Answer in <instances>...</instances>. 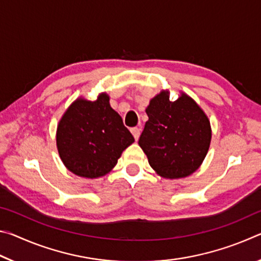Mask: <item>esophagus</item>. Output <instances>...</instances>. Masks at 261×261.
I'll use <instances>...</instances> for the list:
<instances>
[{
	"mask_svg": "<svg viewBox=\"0 0 261 261\" xmlns=\"http://www.w3.org/2000/svg\"><path fill=\"white\" fill-rule=\"evenodd\" d=\"M131 134L134 135L136 140H138L139 136H140V129H139V127H132V129H131Z\"/></svg>",
	"mask_w": 261,
	"mask_h": 261,
	"instance_id": "esophagus-1",
	"label": "esophagus"
}]
</instances>
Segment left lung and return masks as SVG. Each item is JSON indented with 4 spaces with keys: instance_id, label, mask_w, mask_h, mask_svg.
Wrapping results in <instances>:
<instances>
[{
    "instance_id": "left-lung-1",
    "label": "left lung",
    "mask_w": 261,
    "mask_h": 261,
    "mask_svg": "<svg viewBox=\"0 0 261 261\" xmlns=\"http://www.w3.org/2000/svg\"><path fill=\"white\" fill-rule=\"evenodd\" d=\"M148 121L139 146L158 175L183 178L194 173L208 152L212 130L208 117L196 101L180 93L175 101L161 91L146 108Z\"/></svg>"
}]
</instances>
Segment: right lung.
Segmentation results:
<instances>
[{"instance_id": "add662e5", "label": "right lung", "mask_w": 261, "mask_h": 261, "mask_svg": "<svg viewBox=\"0 0 261 261\" xmlns=\"http://www.w3.org/2000/svg\"><path fill=\"white\" fill-rule=\"evenodd\" d=\"M134 141L122 117L110 107L106 93L99 94L95 101L83 98L73 101L56 131L62 162L71 173L86 178L108 174Z\"/></svg>"}]
</instances>
